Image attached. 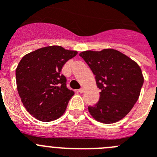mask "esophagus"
Listing matches in <instances>:
<instances>
[{"mask_svg":"<svg viewBox=\"0 0 157 157\" xmlns=\"http://www.w3.org/2000/svg\"><path fill=\"white\" fill-rule=\"evenodd\" d=\"M84 90H85V89L83 88V87H82V88H80L79 90H78V92H79V93H81V94H82V93H83V92H84Z\"/></svg>","mask_w":157,"mask_h":157,"instance_id":"esophagus-1","label":"esophagus"}]
</instances>
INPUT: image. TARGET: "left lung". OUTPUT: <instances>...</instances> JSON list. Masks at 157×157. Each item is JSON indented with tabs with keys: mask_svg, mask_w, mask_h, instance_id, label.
<instances>
[{
	"mask_svg": "<svg viewBox=\"0 0 157 157\" xmlns=\"http://www.w3.org/2000/svg\"><path fill=\"white\" fill-rule=\"evenodd\" d=\"M79 56L95 75L101 90L99 101L88 110L97 121L113 123L122 120L139 98L144 78L138 63L112 48L85 51Z\"/></svg>",
	"mask_w": 157,
	"mask_h": 157,
	"instance_id": "1",
	"label": "left lung"
}]
</instances>
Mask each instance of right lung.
<instances>
[{"instance_id": "obj_1", "label": "right lung", "mask_w": 157, "mask_h": 157, "mask_svg": "<svg viewBox=\"0 0 157 157\" xmlns=\"http://www.w3.org/2000/svg\"><path fill=\"white\" fill-rule=\"evenodd\" d=\"M77 53L52 45L25 55L19 63L18 93L26 109L37 120L52 121L64 113L75 92L67 87V78L60 71Z\"/></svg>"}]
</instances>
